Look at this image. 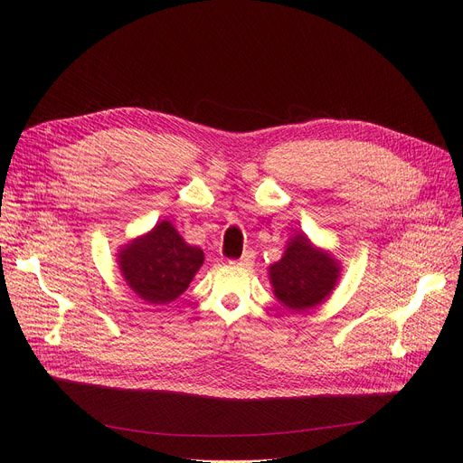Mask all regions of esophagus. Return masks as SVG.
Returning <instances> with one entry per match:
<instances>
[{
  "label": "esophagus",
  "mask_w": 463,
  "mask_h": 463,
  "mask_svg": "<svg viewBox=\"0 0 463 463\" xmlns=\"http://www.w3.org/2000/svg\"><path fill=\"white\" fill-rule=\"evenodd\" d=\"M232 263L241 265V267H251V265H253V253H251V251H246L241 260H238V261H232Z\"/></svg>",
  "instance_id": "34e87169"
}]
</instances>
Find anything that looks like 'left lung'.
<instances>
[{
	"label": "left lung",
	"mask_w": 463,
	"mask_h": 463,
	"mask_svg": "<svg viewBox=\"0 0 463 463\" xmlns=\"http://www.w3.org/2000/svg\"><path fill=\"white\" fill-rule=\"evenodd\" d=\"M341 277V265L328 250L311 242L305 232L289 238L282 258L269 267L277 299L294 313H305L326 301Z\"/></svg>",
	"instance_id": "obj_1"
}]
</instances>
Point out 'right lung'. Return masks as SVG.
<instances>
[{
	"instance_id": "1",
	"label": "right lung",
	"mask_w": 463,
	"mask_h": 463,
	"mask_svg": "<svg viewBox=\"0 0 463 463\" xmlns=\"http://www.w3.org/2000/svg\"><path fill=\"white\" fill-rule=\"evenodd\" d=\"M118 267L126 284L150 305L175 301L203 263V251L184 242L171 221H160L148 232L118 250Z\"/></svg>"
}]
</instances>
